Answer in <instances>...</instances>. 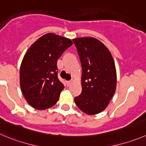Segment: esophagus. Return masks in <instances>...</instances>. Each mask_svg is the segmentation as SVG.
<instances>
[{
  "label": "esophagus",
  "instance_id": "obj_1",
  "mask_svg": "<svg viewBox=\"0 0 146 146\" xmlns=\"http://www.w3.org/2000/svg\"><path fill=\"white\" fill-rule=\"evenodd\" d=\"M72 82H73V81H67V85H68V86H70V84H72Z\"/></svg>",
  "mask_w": 146,
  "mask_h": 146
}]
</instances>
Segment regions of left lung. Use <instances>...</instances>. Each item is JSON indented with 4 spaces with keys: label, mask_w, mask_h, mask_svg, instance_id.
Listing matches in <instances>:
<instances>
[{
    "label": "left lung",
    "mask_w": 146,
    "mask_h": 146,
    "mask_svg": "<svg viewBox=\"0 0 146 146\" xmlns=\"http://www.w3.org/2000/svg\"><path fill=\"white\" fill-rule=\"evenodd\" d=\"M82 67V92L75 103L89 115L104 111L115 93L117 73L114 59L107 47L94 37L73 39Z\"/></svg>",
    "instance_id": "obj_1"
}]
</instances>
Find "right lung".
<instances>
[{"label":"right lung","mask_w":146,"mask_h":146,"mask_svg":"<svg viewBox=\"0 0 146 146\" xmlns=\"http://www.w3.org/2000/svg\"><path fill=\"white\" fill-rule=\"evenodd\" d=\"M73 44L70 39L48 33L28 49L20 67V86L30 106L36 110L53 107L64 85L58 78L57 62Z\"/></svg>","instance_id":"right-lung-1"}]
</instances>
